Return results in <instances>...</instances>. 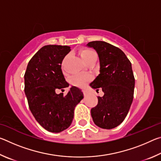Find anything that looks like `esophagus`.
<instances>
[{
  "label": "esophagus",
  "mask_w": 161,
  "mask_h": 161,
  "mask_svg": "<svg viewBox=\"0 0 161 161\" xmlns=\"http://www.w3.org/2000/svg\"><path fill=\"white\" fill-rule=\"evenodd\" d=\"M82 92H83L84 95H86V94H87V92H86V90H84V89H83V90H82Z\"/></svg>",
  "instance_id": "1"
}]
</instances>
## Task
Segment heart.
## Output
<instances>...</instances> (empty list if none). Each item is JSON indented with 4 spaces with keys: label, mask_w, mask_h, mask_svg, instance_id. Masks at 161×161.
<instances>
[{
    "label": "heart",
    "mask_w": 161,
    "mask_h": 161,
    "mask_svg": "<svg viewBox=\"0 0 161 161\" xmlns=\"http://www.w3.org/2000/svg\"><path fill=\"white\" fill-rule=\"evenodd\" d=\"M81 58L85 63L90 62L93 59H97V54L91 49H84L80 53ZM92 80V76L89 75H78L72 79V84L74 86H83Z\"/></svg>",
    "instance_id": "1"
}]
</instances>
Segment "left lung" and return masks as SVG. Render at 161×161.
<instances>
[{
    "instance_id": "left-lung-1",
    "label": "left lung",
    "mask_w": 161,
    "mask_h": 161,
    "mask_svg": "<svg viewBox=\"0 0 161 161\" xmlns=\"http://www.w3.org/2000/svg\"><path fill=\"white\" fill-rule=\"evenodd\" d=\"M99 55L100 74L90 84L93 89L102 88L104 94L91 109L94 124L102 129H111L123 122L133 99L135 78L131 63L121 49L103 41L86 45Z\"/></svg>"
}]
</instances>
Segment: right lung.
<instances>
[{
    "instance_id": "right-lung-1",
    "label": "right lung",
    "mask_w": 161,
    "mask_h": 161,
    "mask_svg": "<svg viewBox=\"0 0 161 161\" xmlns=\"http://www.w3.org/2000/svg\"><path fill=\"white\" fill-rule=\"evenodd\" d=\"M70 50L69 46H44L29 61L24 75L30 110L40 126L50 132H61L70 126L75 108L84 97L76 86L71 87L65 96L56 93L57 89L69 86L61 64Z\"/></svg>"
}]
</instances>
